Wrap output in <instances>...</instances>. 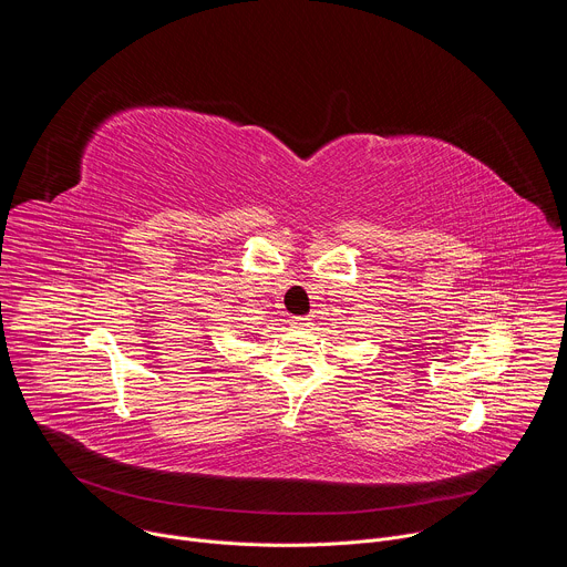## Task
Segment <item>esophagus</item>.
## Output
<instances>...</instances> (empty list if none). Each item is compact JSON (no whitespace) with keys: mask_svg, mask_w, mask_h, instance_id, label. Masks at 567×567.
I'll return each mask as SVG.
<instances>
[{"mask_svg":"<svg viewBox=\"0 0 567 567\" xmlns=\"http://www.w3.org/2000/svg\"><path fill=\"white\" fill-rule=\"evenodd\" d=\"M291 326H293L296 330H307L309 326H313V322H311L309 316H296V318H291Z\"/></svg>","mask_w":567,"mask_h":567,"instance_id":"1","label":"esophagus"}]
</instances>
